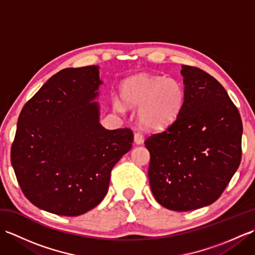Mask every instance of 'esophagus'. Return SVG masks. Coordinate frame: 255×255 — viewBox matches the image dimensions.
<instances>
[{"instance_id":"1","label":"esophagus","mask_w":255,"mask_h":255,"mask_svg":"<svg viewBox=\"0 0 255 255\" xmlns=\"http://www.w3.org/2000/svg\"><path fill=\"white\" fill-rule=\"evenodd\" d=\"M134 142L137 144H141L143 142V134L140 131H137L134 133Z\"/></svg>"}]
</instances>
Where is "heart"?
I'll return each instance as SVG.
<instances>
[{
	"instance_id": "b5f03b06",
	"label": "heart",
	"mask_w": 255,
	"mask_h": 255,
	"mask_svg": "<svg viewBox=\"0 0 255 255\" xmlns=\"http://www.w3.org/2000/svg\"><path fill=\"white\" fill-rule=\"evenodd\" d=\"M122 99L129 107H139L138 116L144 127L162 129L176 118L183 103V89L176 80L140 74L122 85ZM115 107L123 111L121 102Z\"/></svg>"
}]
</instances>
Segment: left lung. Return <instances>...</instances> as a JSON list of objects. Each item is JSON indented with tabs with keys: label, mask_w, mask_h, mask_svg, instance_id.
Masks as SVG:
<instances>
[{
	"label": "left lung",
	"mask_w": 255,
	"mask_h": 255,
	"mask_svg": "<svg viewBox=\"0 0 255 255\" xmlns=\"http://www.w3.org/2000/svg\"><path fill=\"white\" fill-rule=\"evenodd\" d=\"M184 99L176 118L144 144L153 196L175 211L202 208L224 193L241 162L242 121L224 86L202 69L182 66Z\"/></svg>",
	"instance_id": "8db88e82"
}]
</instances>
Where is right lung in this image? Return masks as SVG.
I'll use <instances>...</instances> for the list:
<instances>
[{"instance_id":"add662e5","label":"right lung","mask_w":255,"mask_h":255,"mask_svg":"<svg viewBox=\"0 0 255 255\" xmlns=\"http://www.w3.org/2000/svg\"><path fill=\"white\" fill-rule=\"evenodd\" d=\"M99 67L67 68L41 86L21 110L10 162L25 197L60 216L82 215L99 205L111 172L131 149L130 128L107 130L93 101Z\"/></svg>"}]
</instances>
